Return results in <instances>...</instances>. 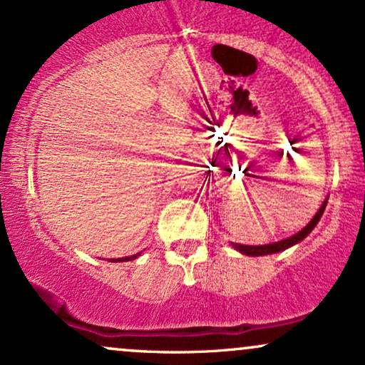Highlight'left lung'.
<instances>
[{
    "label": "left lung",
    "instance_id": "left-lung-1",
    "mask_svg": "<svg viewBox=\"0 0 365 365\" xmlns=\"http://www.w3.org/2000/svg\"><path fill=\"white\" fill-rule=\"evenodd\" d=\"M326 204H328V200H324V202H322V206L319 207V211H317L316 216H314L312 220L309 221V225L305 226V228L300 230L299 233H295V235L290 237V238H284V240L274 242V244H267V245H242V244H232V245L235 247L238 252H242V254H245V255H266V254L282 252V250L288 249V247H292V245L299 244V242H302L304 238L307 237L314 228H316V225L319 223L322 212H324Z\"/></svg>",
    "mask_w": 365,
    "mask_h": 365
}]
</instances>
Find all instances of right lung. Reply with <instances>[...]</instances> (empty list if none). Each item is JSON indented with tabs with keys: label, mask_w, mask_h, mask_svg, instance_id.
<instances>
[{
	"label": "right lung",
	"mask_w": 365,
	"mask_h": 365,
	"mask_svg": "<svg viewBox=\"0 0 365 365\" xmlns=\"http://www.w3.org/2000/svg\"><path fill=\"white\" fill-rule=\"evenodd\" d=\"M139 257V254L135 255H130V257H120V259H110V261H118V262H123V261H133V259Z\"/></svg>",
	"instance_id": "right-lung-1"
}]
</instances>
